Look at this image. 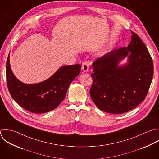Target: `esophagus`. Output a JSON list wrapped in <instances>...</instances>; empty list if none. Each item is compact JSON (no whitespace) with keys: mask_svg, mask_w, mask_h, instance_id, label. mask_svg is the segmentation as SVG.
I'll list each match as a JSON object with an SVG mask.
<instances>
[{"mask_svg":"<svg viewBox=\"0 0 159 159\" xmlns=\"http://www.w3.org/2000/svg\"><path fill=\"white\" fill-rule=\"evenodd\" d=\"M82 70L83 72H87L89 70V64L87 62H84L82 64Z\"/></svg>","mask_w":159,"mask_h":159,"instance_id":"obj_1","label":"esophagus"}]
</instances>
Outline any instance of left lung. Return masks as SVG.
<instances>
[{
	"instance_id": "obj_1",
	"label": "left lung",
	"mask_w": 159,
	"mask_h": 159,
	"mask_svg": "<svg viewBox=\"0 0 159 159\" xmlns=\"http://www.w3.org/2000/svg\"><path fill=\"white\" fill-rule=\"evenodd\" d=\"M128 47L111 51L92 64V100L108 113H126L146 98L154 74L152 57L139 36L131 31ZM127 57V62L119 65Z\"/></svg>"
}]
</instances>
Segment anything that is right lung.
<instances>
[{
	"label": "right lung",
	"instance_id": "1",
	"mask_svg": "<svg viewBox=\"0 0 159 159\" xmlns=\"http://www.w3.org/2000/svg\"><path fill=\"white\" fill-rule=\"evenodd\" d=\"M9 57L8 55L6 77L10 94L22 108L34 113H44L56 108L63 101L70 84L80 72V64L63 66L48 79L27 84L14 75Z\"/></svg>",
	"mask_w": 159,
	"mask_h": 159
}]
</instances>
